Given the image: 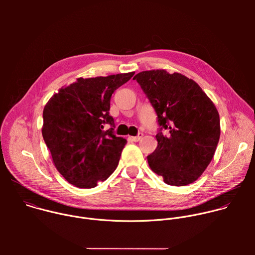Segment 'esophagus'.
<instances>
[{"mask_svg":"<svg viewBox=\"0 0 255 255\" xmlns=\"http://www.w3.org/2000/svg\"><path fill=\"white\" fill-rule=\"evenodd\" d=\"M143 137V133H138V135L137 136H134V137H131V139L133 140V141H135V142H137V141H139L141 138Z\"/></svg>","mask_w":255,"mask_h":255,"instance_id":"34e87169","label":"esophagus"}]
</instances>
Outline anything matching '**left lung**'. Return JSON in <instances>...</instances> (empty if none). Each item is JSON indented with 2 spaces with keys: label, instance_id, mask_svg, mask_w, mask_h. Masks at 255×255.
Masks as SVG:
<instances>
[{
  "label": "left lung",
  "instance_id": "8db88e82",
  "mask_svg": "<svg viewBox=\"0 0 255 255\" xmlns=\"http://www.w3.org/2000/svg\"><path fill=\"white\" fill-rule=\"evenodd\" d=\"M135 80L157 115L156 149L150 168L169 186H187L201 176L220 138L219 113L193 80L164 69L142 71Z\"/></svg>",
  "mask_w": 255,
  "mask_h": 255
}]
</instances>
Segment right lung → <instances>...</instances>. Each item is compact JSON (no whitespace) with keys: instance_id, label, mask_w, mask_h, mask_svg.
<instances>
[{"instance_id":"right-lung-1","label":"right lung","mask_w":255,"mask_h":255,"mask_svg":"<svg viewBox=\"0 0 255 255\" xmlns=\"http://www.w3.org/2000/svg\"><path fill=\"white\" fill-rule=\"evenodd\" d=\"M134 72L78 79L60 89L43 110L42 136L60 174L81 189L95 188L118 166L126 139L115 135L112 94ZM105 125L111 128L105 130Z\"/></svg>"}]
</instances>
